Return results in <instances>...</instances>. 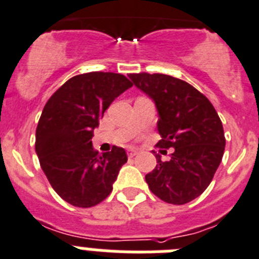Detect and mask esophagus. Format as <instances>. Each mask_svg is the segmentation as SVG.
Here are the masks:
<instances>
[{"mask_svg": "<svg viewBox=\"0 0 259 259\" xmlns=\"http://www.w3.org/2000/svg\"><path fill=\"white\" fill-rule=\"evenodd\" d=\"M136 155H138V150H134V148H130L129 151H127V156L129 157H134Z\"/></svg>", "mask_w": 259, "mask_h": 259, "instance_id": "obj_1", "label": "esophagus"}]
</instances>
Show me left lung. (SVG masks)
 <instances>
[{
  "label": "left lung",
  "instance_id": "left-lung-1",
  "mask_svg": "<svg viewBox=\"0 0 259 259\" xmlns=\"http://www.w3.org/2000/svg\"><path fill=\"white\" fill-rule=\"evenodd\" d=\"M155 102L159 112L157 147L175 148L169 161L156 154V167L146 175L148 188L161 201L185 204L207 189L226 147L222 121L206 96L188 82L165 74H129Z\"/></svg>",
  "mask_w": 259,
  "mask_h": 259
}]
</instances>
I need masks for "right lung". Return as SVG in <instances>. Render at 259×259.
<instances>
[{
	"label": "right lung",
	"mask_w": 259,
	"mask_h": 259,
	"mask_svg": "<svg viewBox=\"0 0 259 259\" xmlns=\"http://www.w3.org/2000/svg\"><path fill=\"white\" fill-rule=\"evenodd\" d=\"M132 86L122 74L91 71L66 80L47 102L35 150L49 184L67 203L92 207L111 194L127 155L117 146L99 155L91 139L107 108Z\"/></svg>",
	"instance_id": "1"
}]
</instances>
